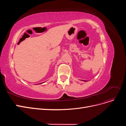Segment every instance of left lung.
<instances>
[{
  "mask_svg": "<svg viewBox=\"0 0 126 126\" xmlns=\"http://www.w3.org/2000/svg\"><path fill=\"white\" fill-rule=\"evenodd\" d=\"M83 81H86V80H83Z\"/></svg>",
  "mask_w": 126,
  "mask_h": 126,
  "instance_id": "obj_1",
  "label": "left lung"
}]
</instances>
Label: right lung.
<instances>
[{
  "label": "right lung",
  "mask_w": 126,
  "mask_h": 126,
  "mask_svg": "<svg viewBox=\"0 0 126 126\" xmlns=\"http://www.w3.org/2000/svg\"><path fill=\"white\" fill-rule=\"evenodd\" d=\"M43 83V82H42V83ZM39 84H40V83H39Z\"/></svg>",
  "instance_id": "right-lung-1"
}]
</instances>
